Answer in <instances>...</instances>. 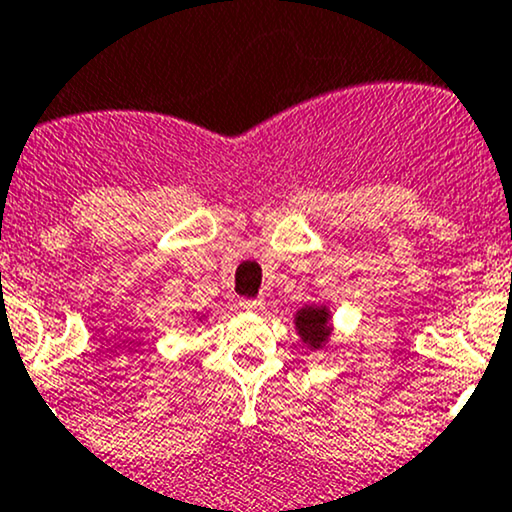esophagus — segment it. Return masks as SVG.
I'll return each mask as SVG.
<instances>
[{
  "instance_id": "esophagus-1",
  "label": "esophagus",
  "mask_w": 512,
  "mask_h": 512,
  "mask_svg": "<svg viewBox=\"0 0 512 512\" xmlns=\"http://www.w3.org/2000/svg\"><path fill=\"white\" fill-rule=\"evenodd\" d=\"M238 303L243 311H250V313H260L262 308H265V301L262 299H240Z\"/></svg>"
}]
</instances>
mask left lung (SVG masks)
<instances>
[{
    "mask_svg": "<svg viewBox=\"0 0 512 512\" xmlns=\"http://www.w3.org/2000/svg\"><path fill=\"white\" fill-rule=\"evenodd\" d=\"M294 328L311 350H323L333 335V313L325 303H306L296 311Z\"/></svg>",
    "mask_w": 512,
    "mask_h": 512,
    "instance_id": "8db88e82",
    "label": "left lung"
}]
</instances>
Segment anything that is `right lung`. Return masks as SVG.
I'll use <instances>...</instances> for the list:
<instances>
[{
    "instance_id": "1",
    "label": "right lung",
    "mask_w": 512,
    "mask_h": 512,
    "mask_svg": "<svg viewBox=\"0 0 512 512\" xmlns=\"http://www.w3.org/2000/svg\"><path fill=\"white\" fill-rule=\"evenodd\" d=\"M204 318H206V313H204V311H201L199 316H196V320H204Z\"/></svg>"
}]
</instances>
